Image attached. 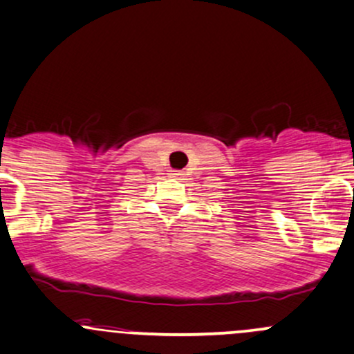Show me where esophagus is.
<instances>
[{
    "label": "esophagus",
    "instance_id": "1",
    "mask_svg": "<svg viewBox=\"0 0 354 354\" xmlns=\"http://www.w3.org/2000/svg\"><path fill=\"white\" fill-rule=\"evenodd\" d=\"M171 176L176 178V180H180V178H183V173H181V171H173V173H171Z\"/></svg>",
    "mask_w": 354,
    "mask_h": 354
}]
</instances>
